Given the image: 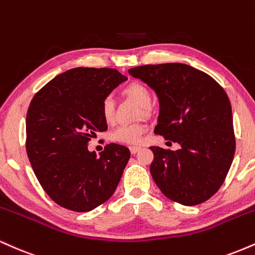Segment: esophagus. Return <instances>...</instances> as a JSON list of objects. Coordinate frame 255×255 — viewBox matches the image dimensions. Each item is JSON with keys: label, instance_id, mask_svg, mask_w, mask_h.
Wrapping results in <instances>:
<instances>
[{"label": "esophagus", "instance_id": "esophagus-1", "mask_svg": "<svg viewBox=\"0 0 255 255\" xmlns=\"http://www.w3.org/2000/svg\"><path fill=\"white\" fill-rule=\"evenodd\" d=\"M129 150H130L131 154H135L136 152H139L140 150H141V147H139V146H130Z\"/></svg>", "mask_w": 255, "mask_h": 255}]
</instances>
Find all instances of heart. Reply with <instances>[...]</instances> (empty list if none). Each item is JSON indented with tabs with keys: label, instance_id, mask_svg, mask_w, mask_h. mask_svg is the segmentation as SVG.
<instances>
[{
	"label": "heart",
	"instance_id": "b5f03b06",
	"mask_svg": "<svg viewBox=\"0 0 255 255\" xmlns=\"http://www.w3.org/2000/svg\"><path fill=\"white\" fill-rule=\"evenodd\" d=\"M127 97L133 99L141 108H148L152 101L151 91L141 83H131L124 90ZM101 113L105 122H111L115 114V103L110 96L103 98L101 103ZM146 131V126L142 124L122 125L111 133V140L121 144H139Z\"/></svg>",
	"mask_w": 255,
	"mask_h": 255
}]
</instances>
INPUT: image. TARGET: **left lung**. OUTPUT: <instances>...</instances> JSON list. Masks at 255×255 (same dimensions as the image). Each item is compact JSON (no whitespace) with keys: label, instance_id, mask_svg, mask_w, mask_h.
Listing matches in <instances>:
<instances>
[{"label":"left lung","instance_id":"obj_1","mask_svg":"<svg viewBox=\"0 0 255 255\" xmlns=\"http://www.w3.org/2000/svg\"><path fill=\"white\" fill-rule=\"evenodd\" d=\"M156 92L154 133L176 151L152 146V178L172 201L193 206L218 191L235 153L233 111L225 91L206 73L183 63L146 64L128 71Z\"/></svg>","mask_w":255,"mask_h":255}]
</instances>
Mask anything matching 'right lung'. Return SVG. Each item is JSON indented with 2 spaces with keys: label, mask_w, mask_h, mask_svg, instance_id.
<instances>
[{
  "label": "right lung",
  "mask_w": 255,
  "mask_h": 255,
  "mask_svg": "<svg viewBox=\"0 0 255 255\" xmlns=\"http://www.w3.org/2000/svg\"><path fill=\"white\" fill-rule=\"evenodd\" d=\"M126 80L116 69L78 67L55 77L32 99L26 116L28 159L46 194L64 209H96L121 180L129 150L111 142L97 157L87 142L108 129L101 103Z\"/></svg>",
  "instance_id": "right-lung-1"
}]
</instances>
